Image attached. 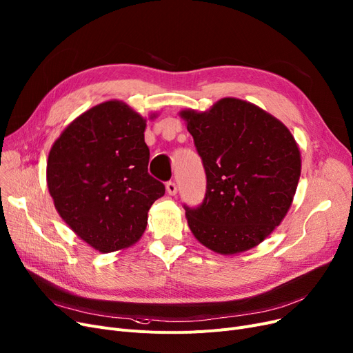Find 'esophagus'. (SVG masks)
Segmentation results:
<instances>
[{
    "label": "esophagus",
    "mask_w": 353,
    "mask_h": 353,
    "mask_svg": "<svg viewBox=\"0 0 353 353\" xmlns=\"http://www.w3.org/2000/svg\"><path fill=\"white\" fill-rule=\"evenodd\" d=\"M165 190H167L168 194L174 196V194L177 193V185H176L174 181H167V183H165Z\"/></svg>",
    "instance_id": "esophagus-1"
}]
</instances>
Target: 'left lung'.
Wrapping results in <instances>:
<instances>
[{"label": "left lung", "instance_id": "left-lung-1", "mask_svg": "<svg viewBox=\"0 0 353 353\" xmlns=\"http://www.w3.org/2000/svg\"><path fill=\"white\" fill-rule=\"evenodd\" d=\"M180 115L206 173L203 202L185 205L190 231L218 254L254 248L293 202L301 172L294 137L277 118L235 98Z\"/></svg>", "mask_w": 353, "mask_h": 353}]
</instances>
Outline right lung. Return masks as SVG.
Instances as JSON below:
<instances>
[{
	"label": "right lung",
	"instance_id": "right-lung-1",
	"mask_svg": "<svg viewBox=\"0 0 353 353\" xmlns=\"http://www.w3.org/2000/svg\"><path fill=\"white\" fill-rule=\"evenodd\" d=\"M144 130L141 115L108 101L76 118L49 152L48 188L59 214L99 252L139 241L165 192L148 174Z\"/></svg>",
	"mask_w": 353,
	"mask_h": 353
}]
</instances>
